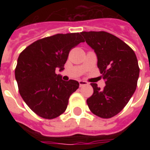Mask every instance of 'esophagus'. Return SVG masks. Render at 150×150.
Returning <instances> with one entry per match:
<instances>
[{"mask_svg":"<svg viewBox=\"0 0 150 150\" xmlns=\"http://www.w3.org/2000/svg\"><path fill=\"white\" fill-rule=\"evenodd\" d=\"M79 82L80 87L83 86H86V85H88V82H86V81H83V80H79Z\"/></svg>","mask_w":150,"mask_h":150,"instance_id":"34e87169","label":"esophagus"}]
</instances>
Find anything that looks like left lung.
Masks as SVG:
<instances>
[{"instance_id":"1","label":"left lung","mask_w":150,"mask_h":150,"mask_svg":"<svg viewBox=\"0 0 150 150\" xmlns=\"http://www.w3.org/2000/svg\"><path fill=\"white\" fill-rule=\"evenodd\" d=\"M81 35L96 53L106 84L100 89L91 83L93 94L87 99V104L95 115L110 118L122 110L136 89L139 76L137 57L129 46L109 33L82 32Z\"/></svg>"}]
</instances>
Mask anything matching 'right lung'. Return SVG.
<instances>
[{
  "label": "right lung",
  "instance_id": "1",
  "mask_svg": "<svg viewBox=\"0 0 150 150\" xmlns=\"http://www.w3.org/2000/svg\"><path fill=\"white\" fill-rule=\"evenodd\" d=\"M84 42L80 33L57 34L34 42L19 54L15 79L25 103L41 117L53 119L65 111L68 100L79 86L64 81L55 70L64 69L71 49Z\"/></svg>",
  "mask_w": 150,
  "mask_h": 150
}]
</instances>
